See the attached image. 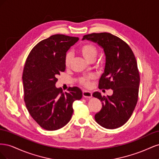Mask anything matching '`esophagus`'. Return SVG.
Here are the masks:
<instances>
[{"label": "esophagus", "instance_id": "1", "mask_svg": "<svg viewBox=\"0 0 159 159\" xmlns=\"http://www.w3.org/2000/svg\"><path fill=\"white\" fill-rule=\"evenodd\" d=\"M83 96L84 98H90L92 97V93H91V91H89L87 90H84L83 91Z\"/></svg>", "mask_w": 159, "mask_h": 159}]
</instances>
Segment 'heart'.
Listing matches in <instances>:
<instances>
[{
  "label": "heart",
  "instance_id": "obj_1",
  "mask_svg": "<svg viewBox=\"0 0 159 159\" xmlns=\"http://www.w3.org/2000/svg\"><path fill=\"white\" fill-rule=\"evenodd\" d=\"M79 52L81 53L85 58L89 61L95 60L98 54V49L97 46L92 43L87 42L81 45L79 48ZM72 60V54L71 52H68L64 57V64L66 67H69L71 64ZM93 79L92 76L81 77L80 78V83L85 87L89 85L90 80Z\"/></svg>",
  "mask_w": 159,
  "mask_h": 159
}]
</instances>
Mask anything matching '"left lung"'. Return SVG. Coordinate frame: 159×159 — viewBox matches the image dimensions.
Wrapping results in <instances>:
<instances>
[{
  "mask_svg": "<svg viewBox=\"0 0 159 159\" xmlns=\"http://www.w3.org/2000/svg\"><path fill=\"white\" fill-rule=\"evenodd\" d=\"M85 39L98 43L105 52V66L99 89L113 91L107 97L98 91L93 93L102 103L95 121L106 129L121 127L131 117L138 101L140 76L135 56L125 42L110 33L89 34L84 36Z\"/></svg>",
  "mask_w": 159,
  "mask_h": 159,
  "instance_id": "1",
  "label": "left lung"
}]
</instances>
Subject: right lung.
Segmentation results:
<instances>
[{
    "label": "right lung",
    "mask_w": 159,
    "mask_h": 159,
    "mask_svg": "<svg viewBox=\"0 0 159 159\" xmlns=\"http://www.w3.org/2000/svg\"><path fill=\"white\" fill-rule=\"evenodd\" d=\"M78 37L55 34L38 42L30 51L24 67V99L32 117L48 131L65 126L74 112V101L82 98V91L69 88L67 92L56 88L57 76L64 71V57Z\"/></svg>",
    "instance_id": "add662e5"
}]
</instances>
